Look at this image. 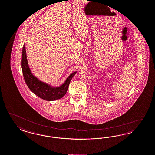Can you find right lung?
I'll use <instances>...</instances> for the list:
<instances>
[{
    "mask_svg": "<svg viewBox=\"0 0 155 155\" xmlns=\"http://www.w3.org/2000/svg\"><path fill=\"white\" fill-rule=\"evenodd\" d=\"M21 69L27 86L34 94L44 100L54 101L62 98L66 94L70 82L77 71L70 74L61 85L53 86L39 80L32 72L28 64L25 44H23L21 54Z\"/></svg>",
    "mask_w": 155,
    "mask_h": 155,
    "instance_id": "add662e5",
    "label": "right lung"
}]
</instances>
